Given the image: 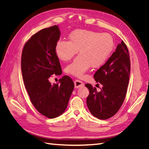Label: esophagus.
I'll list each match as a JSON object with an SVG mask.
<instances>
[{"instance_id": "1", "label": "esophagus", "mask_w": 149, "mask_h": 149, "mask_svg": "<svg viewBox=\"0 0 149 149\" xmlns=\"http://www.w3.org/2000/svg\"><path fill=\"white\" fill-rule=\"evenodd\" d=\"M74 84H75V88H79V87H83L84 84L81 81H79V80H75L74 81Z\"/></svg>"}]
</instances>
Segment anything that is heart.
Here are the masks:
<instances>
[{"label": "heart", "mask_w": 149, "mask_h": 149, "mask_svg": "<svg viewBox=\"0 0 149 149\" xmlns=\"http://www.w3.org/2000/svg\"><path fill=\"white\" fill-rule=\"evenodd\" d=\"M114 48V40L111 34L75 30L70 35L69 41H58L55 51L60 60L67 62L79 49L80 55L66 67V72L82 77L90 67L99 68L104 65L111 56Z\"/></svg>", "instance_id": "1"}]
</instances>
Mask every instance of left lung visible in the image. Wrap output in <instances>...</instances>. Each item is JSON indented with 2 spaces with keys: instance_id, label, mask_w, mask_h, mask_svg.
<instances>
[{
  "instance_id": "8db88e82",
  "label": "left lung",
  "mask_w": 149,
  "mask_h": 149,
  "mask_svg": "<svg viewBox=\"0 0 149 149\" xmlns=\"http://www.w3.org/2000/svg\"><path fill=\"white\" fill-rule=\"evenodd\" d=\"M130 74V60L127 45L123 41L106 62L96 72L94 78L102 85L100 92L86 84L89 91L87 106L91 113L100 120L113 116L123 104L127 92Z\"/></svg>"
}]
</instances>
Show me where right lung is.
Listing matches in <instances>:
<instances>
[{"instance_id":"right-lung-1","label":"right lung","mask_w":149,"mask_h":149,"mask_svg":"<svg viewBox=\"0 0 149 149\" xmlns=\"http://www.w3.org/2000/svg\"><path fill=\"white\" fill-rule=\"evenodd\" d=\"M60 36L58 26L40 30L26 41L21 55V71L30 100L37 111L48 118L61 115L66 109L74 88L72 79L64 75L60 84L49 78L62 70L55 48Z\"/></svg>"}]
</instances>
